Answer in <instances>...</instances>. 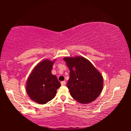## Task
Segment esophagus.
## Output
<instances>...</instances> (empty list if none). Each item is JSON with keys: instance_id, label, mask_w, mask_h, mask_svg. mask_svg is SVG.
I'll return each instance as SVG.
<instances>
[{"instance_id": "obj_1", "label": "esophagus", "mask_w": 131, "mask_h": 131, "mask_svg": "<svg viewBox=\"0 0 131 131\" xmlns=\"http://www.w3.org/2000/svg\"><path fill=\"white\" fill-rule=\"evenodd\" d=\"M65 84H66V81H63L61 82V85H65Z\"/></svg>"}]
</instances>
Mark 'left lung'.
Returning a JSON list of instances; mask_svg holds the SVG:
<instances>
[{"label": "left lung", "instance_id": "left-lung-1", "mask_svg": "<svg viewBox=\"0 0 131 131\" xmlns=\"http://www.w3.org/2000/svg\"><path fill=\"white\" fill-rule=\"evenodd\" d=\"M70 70L67 87L73 98L80 103L95 101L102 92L103 79L100 72L83 57L63 58Z\"/></svg>", "mask_w": 131, "mask_h": 131}]
</instances>
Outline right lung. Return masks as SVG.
Returning <instances> with one entry per match:
<instances>
[{
    "label": "right lung",
    "instance_id": "right-lung-1",
    "mask_svg": "<svg viewBox=\"0 0 131 131\" xmlns=\"http://www.w3.org/2000/svg\"><path fill=\"white\" fill-rule=\"evenodd\" d=\"M45 59L35 66L26 82V90L30 98L39 104H46L54 98L61 83L51 73L53 63Z\"/></svg>",
    "mask_w": 131,
    "mask_h": 131
}]
</instances>
